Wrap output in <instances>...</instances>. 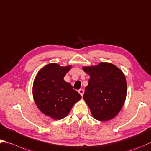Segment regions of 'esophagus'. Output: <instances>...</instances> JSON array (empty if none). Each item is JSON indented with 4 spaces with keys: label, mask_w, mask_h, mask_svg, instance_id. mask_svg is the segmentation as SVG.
<instances>
[{
    "label": "esophagus",
    "mask_w": 151,
    "mask_h": 151,
    "mask_svg": "<svg viewBox=\"0 0 151 151\" xmlns=\"http://www.w3.org/2000/svg\"><path fill=\"white\" fill-rule=\"evenodd\" d=\"M84 90L83 89H80L79 90H78V93L81 94V96H82L84 95Z\"/></svg>",
    "instance_id": "1"
}]
</instances>
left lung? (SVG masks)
Listing matches in <instances>:
<instances>
[{"mask_svg": "<svg viewBox=\"0 0 151 151\" xmlns=\"http://www.w3.org/2000/svg\"><path fill=\"white\" fill-rule=\"evenodd\" d=\"M90 75L83 98L93 118L107 121L119 114L127 93L125 75L114 65L102 62L98 65L83 67Z\"/></svg>", "mask_w": 151, "mask_h": 151, "instance_id": "1", "label": "left lung"}]
</instances>
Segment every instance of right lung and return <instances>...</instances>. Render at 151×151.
Returning a JSON list of instances; mask_svg holds the SVG:
<instances>
[{
  "instance_id": "right-lung-1",
  "label": "right lung",
  "mask_w": 151,
  "mask_h": 151,
  "mask_svg": "<svg viewBox=\"0 0 151 151\" xmlns=\"http://www.w3.org/2000/svg\"><path fill=\"white\" fill-rule=\"evenodd\" d=\"M71 66L61 67L50 63L42 68L35 77L32 96L38 108L44 114L55 120H60L69 113L81 96L64 76Z\"/></svg>"
}]
</instances>
